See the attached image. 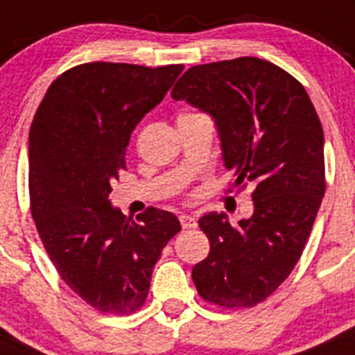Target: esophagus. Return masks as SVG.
I'll return each instance as SVG.
<instances>
[{"label": "esophagus", "instance_id": "obj_1", "mask_svg": "<svg viewBox=\"0 0 355 355\" xmlns=\"http://www.w3.org/2000/svg\"><path fill=\"white\" fill-rule=\"evenodd\" d=\"M178 219H180V225H182V228H196V217L194 216H191V214H180V217H178Z\"/></svg>", "mask_w": 355, "mask_h": 355}]
</instances>
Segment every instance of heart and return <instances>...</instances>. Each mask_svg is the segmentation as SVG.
I'll list each match as a JSON object with an SVG mask.
<instances>
[{
  "instance_id": "1",
  "label": "heart",
  "mask_w": 355,
  "mask_h": 355,
  "mask_svg": "<svg viewBox=\"0 0 355 355\" xmlns=\"http://www.w3.org/2000/svg\"><path fill=\"white\" fill-rule=\"evenodd\" d=\"M196 114H201V113H193V111H185V113H182L180 116H178V120H180V118H189V116H196Z\"/></svg>"
}]
</instances>
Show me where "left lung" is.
I'll list each match as a JSON object with an SVG mask.
<instances>
[{"label":"left lung","instance_id":"obj_1","mask_svg":"<svg viewBox=\"0 0 355 355\" xmlns=\"http://www.w3.org/2000/svg\"><path fill=\"white\" fill-rule=\"evenodd\" d=\"M171 97L216 120L233 185L253 184V216L230 225L200 217L209 257L193 267L203 301L253 308L290 276L325 193L324 130L304 86L267 60L242 56L194 65Z\"/></svg>","mask_w":355,"mask_h":355}]
</instances>
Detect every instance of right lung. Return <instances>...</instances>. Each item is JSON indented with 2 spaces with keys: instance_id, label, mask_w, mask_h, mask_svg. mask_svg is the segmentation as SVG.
<instances>
[{
  "instance_id": "add662e5",
  "label": "right lung",
  "mask_w": 355,
  "mask_h": 355,
  "mask_svg": "<svg viewBox=\"0 0 355 355\" xmlns=\"http://www.w3.org/2000/svg\"><path fill=\"white\" fill-rule=\"evenodd\" d=\"M184 65L94 62L47 88L30 129V209L54 269L92 308L130 315L146 301L177 216L148 207L134 221L110 205L130 132Z\"/></svg>"
}]
</instances>
